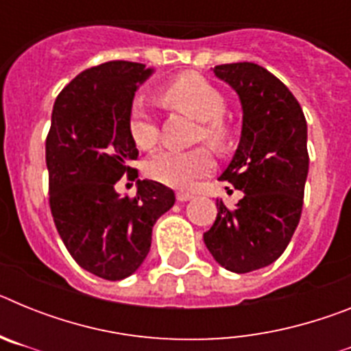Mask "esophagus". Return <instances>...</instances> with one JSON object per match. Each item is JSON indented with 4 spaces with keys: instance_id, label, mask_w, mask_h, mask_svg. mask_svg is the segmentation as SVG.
<instances>
[{
    "instance_id": "obj_1",
    "label": "esophagus",
    "mask_w": 351,
    "mask_h": 351,
    "mask_svg": "<svg viewBox=\"0 0 351 351\" xmlns=\"http://www.w3.org/2000/svg\"><path fill=\"white\" fill-rule=\"evenodd\" d=\"M176 198H178V202H188V200H191V198H193V195H191V193H178V195H176Z\"/></svg>"
}]
</instances>
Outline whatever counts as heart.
Segmentation results:
<instances>
[{
	"label": "heart",
	"instance_id": "b5f03b06",
	"mask_svg": "<svg viewBox=\"0 0 351 351\" xmlns=\"http://www.w3.org/2000/svg\"><path fill=\"white\" fill-rule=\"evenodd\" d=\"M160 96L172 107L190 114L202 123L200 138L213 147L223 149L230 138L228 126L223 123L225 100L216 88L197 75H182L170 80L160 89ZM128 130L133 142L142 149L153 147L158 141V125L151 108L142 98L132 101L128 114ZM214 167L207 149H160L147 160L145 170L154 181L178 190H191L200 178Z\"/></svg>",
	"mask_w": 351,
	"mask_h": 351
}]
</instances>
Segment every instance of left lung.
<instances>
[{
    "instance_id": "8db88e82",
    "label": "left lung",
    "mask_w": 351,
    "mask_h": 351,
    "mask_svg": "<svg viewBox=\"0 0 351 351\" xmlns=\"http://www.w3.org/2000/svg\"><path fill=\"white\" fill-rule=\"evenodd\" d=\"M243 105V132L219 176L244 191L235 209L216 200L218 216L204 234L214 260L244 274L283 255L299 225L308 178V125L290 89L255 63L214 66Z\"/></svg>"
}]
</instances>
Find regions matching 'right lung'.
Segmentation results:
<instances>
[{"label": "right lung", "mask_w": 351, "mask_h": 351, "mask_svg": "<svg viewBox=\"0 0 351 351\" xmlns=\"http://www.w3.org/2000/svg\"><path fill=\"white\" fill-rule=\"evenodd\" d=\"M153 73L132 61L88 68L64 86L45 141L49 204L54 225L80 267L108 281L137 271L151 247L153 226L176 202L156 181H138L135 197L116 182L137 160L128 114L138 84Z\"/></svg>", "instance_id": "add662e5"}]
</instances>
